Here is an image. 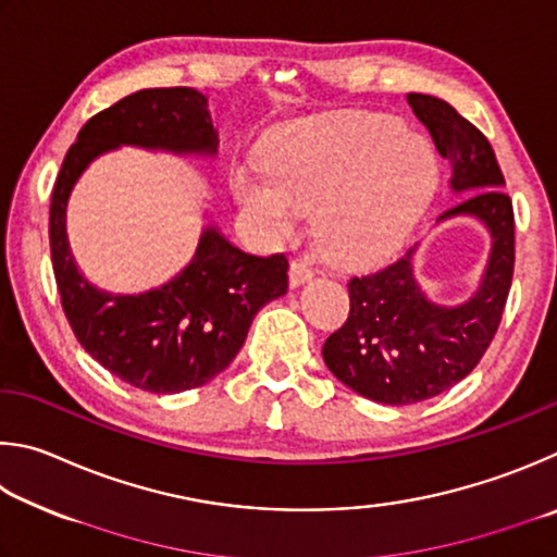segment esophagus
<instances>
[{
  "label": "esophagus",
  "instance_id": "1",
  "mask_svg": "<svg viewBox=\"0 0 557 557\" xmlns=\"http://www.w3.org/2000/svg\"><path fill=\"white\" fill-rule=\"evenodd\" d=\"M313 278V269H310V263L306 259H294L290 261V269H288V284L290 288H298L308 284V281Z\"/></svg>",
  "mask_w": 557,
  "mask_h": 557
}]
</instances>
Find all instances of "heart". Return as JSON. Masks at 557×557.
Returning a JSON list of instances; mask_svg holds the SVG:
<instances>
[{
  "mask_svg": "<svg viewBox=\"0 0 557 557\" xmlns=\"http://www.w3.org/2000/svg\"><path fill=\"white\" fill-rule=\"evenodd\" d=\"M262 169H237L234 198L271 239H286L313 212V239L345 267L392 253L437 181L423 136L388 114L345 112L290 124L271 136Z\"/></svg>",
  "mask_w": 557,
  "mask_h": 557,
  "instance_id": "1",
  "label": "heart"
}]
</instances>
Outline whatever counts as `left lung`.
I'll return each instance as SVG.
<instances>
[{
	"instance_id": "8db88e82",
	"label": "left lung",
	"mask_w": 557,
	"mask_h": 557,
	"mask_svg": "<svg viewBox=\"0 0 557 557\" xmlns=\"http://www.w3.org/2000/svg\"><path fill=\"white\" fill-rule=\"evenodd\" d=\"M406 100L450 163V190L465 195L437 222L472 218L490 232L492 247L480 286L457 306L428 298L416 276L418 244L347 284V323L325 339L323 359L345 386L386 406L433 398L480 364L513 276V208L492 144L445 100L421 92Z\"/></svg>"
}]
</instances>
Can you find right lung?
Masks as SVG:
<instances>
[{
    "label": "right lung",
    "mask_w": 557,
    "mask_h": 557,
    "mask_svg": "<svg viewBox=\"0 0 557 557\" xmlns=\"http://www.w3.org/2000/svg\"><path fill=\"white\" fill-rule=\"evenodd\" d=\"M218 129L208 97L193 87H153L124 97L87 122L67 149L51 195V259L61 304L77 343L122 382L149 394H181L230 367L253 315L286 294L284 253L253 257L205 224L188 267L144 294L92 286L73 259L65 208L97 156L139 146L175 156H214Z\"/></svg>",
    "instance_id": "1"
}]
</instances>
